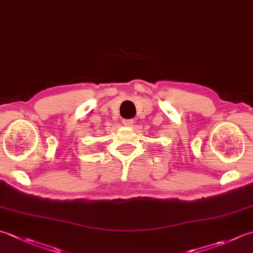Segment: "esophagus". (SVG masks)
<instances>
[{
	"mask_svg": "<svg viewBox=\"0 0 253 253\" xmlns=\"http://www.w3.org/2000/svg\"><path fill=\"white\" fill-rule=\"evenodd\" d=\"M123 124L125 126H131L133 124V121L132 120H123Z\"/></svg>",
	"mask_w": 253,
	"mask_h": 253,
	"instance_id": "34e87169",
	"label": "esophagus"
}]
</instances>
